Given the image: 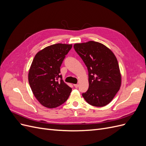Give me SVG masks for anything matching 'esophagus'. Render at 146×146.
Returning <instances> with one entry per match:
<instances>
[{
	"label": "esophagus",
	"instance_id": "34e87169",
	"mask_svg": "<svg viewBox=\"0 0 146 146\" xmlns=\"http://www.w3.org/2000/svg\"><path fill=\"white\" fill-rule=\"evenodd\" d=\"M74 87L76 88H77L78 87V84H74Z\"/></svg>",
	"mask_w": 146,
	"mask_h": 146
}]
</instances>
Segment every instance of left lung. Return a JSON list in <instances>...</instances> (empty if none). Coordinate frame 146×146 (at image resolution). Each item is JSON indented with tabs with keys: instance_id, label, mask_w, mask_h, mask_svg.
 Here are the masks:
<instances>
[{
	"instance_id": "1",
	"label": "left lung",
	"mask_w": 146,
	"mask_h": 146,
	"mask_svg": "<svg viewBox=\"0 0 146 146\" xmlns=\"http://www.w3.org/2000/svg\"><path fill=\"white\" fill-rule=\"evenodd\" d=\"M75 50L88 70L89 88L83 98L95 107H104L111 102L121 85V74L116 57L108 47L99 42L76 43Z\"/></svg>"
}]
</instances>
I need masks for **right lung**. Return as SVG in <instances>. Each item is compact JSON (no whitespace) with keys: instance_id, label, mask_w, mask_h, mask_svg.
<instances>
[{"instance_id":"obj_1","label":"right lung","mask_w":146,"mask_h":146,"mask_svg":"<svg viewBox=\"0 0 146 146\" xmlns=\"http://www.w3.org/2000/svg\"><path fill=\"white\" fill-rule=\"evenodd\" d=\"M72 47V44H55L39 50L34 57L29 82L35 97L44 107L54 108L62 105L72 91L60 74L65 55Z\"/></svg>"}]
</instances>
